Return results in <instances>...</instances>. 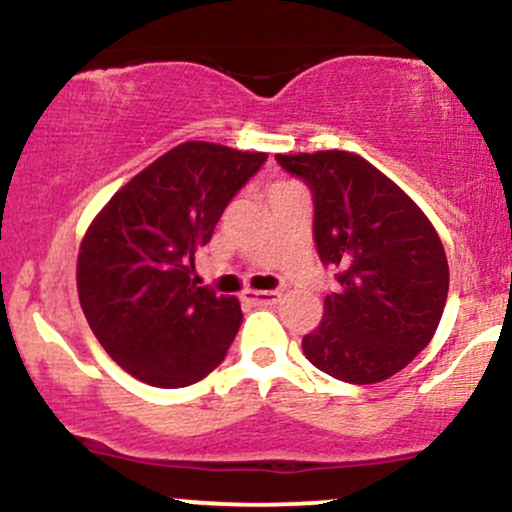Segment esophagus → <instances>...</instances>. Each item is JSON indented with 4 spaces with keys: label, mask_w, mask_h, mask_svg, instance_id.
I'll list each match as a JSON object with an SVG mask.
<instances>
[{
    "label": "esophagus",
    "mask_w": 512,
    "mask_h": 512,
    "mask_svg": "<svg viewBox=\"0 0 512 512\" xmlns=\"http://www.w3.org/2000/svg\"><path fill=\"white\" fill-rule=\"evenodd\" d=\"M279 291H245L243 301L255 303V305H272L279 301Z\"/></svg>",
    "instance_id": "obj_1"
}]
</instances>
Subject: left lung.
I'll return each instance as SVG.
<instances>
[{
  "mask_svg": "<svg viewBox=\"0 0 512 512\" xmlns=\"http://www.w3.org/2000/svg\"><path fill=\"white\" fill-rule=\"evenodd\" d=\"M313 192V236L337 291L303 337V354L332 378L370 385L424 351L448 301V257L436 228L402 190L349 151L276 154Z\"/></svg>",
  "mask_w": 512,
  "mask_h": 512,
  "instance_id": "left-lung-1",
  "label": "left lung"
}]
</instances>
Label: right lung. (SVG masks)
I'll list each match as a JSON object with an SVG mask.
<instances>
[{
    "label": "right lung",
    "instance_id": "add662e5",
    "mask_svg": "<svg viewBox=\"0 0 512 512\" xmlns=\"http://www.w3.org/2000/svg\"><path fill=\"white\" fill-rule=\"evenodd\" d=\"M267 154L185 142L115 192L81 240L76 286L110 358L154 387H185L226 358L243 313L236 296L199 286L207 245Z\"/></svg>",
    "mask_w": 512,
    "mask_h": 512
}]
</instances>
